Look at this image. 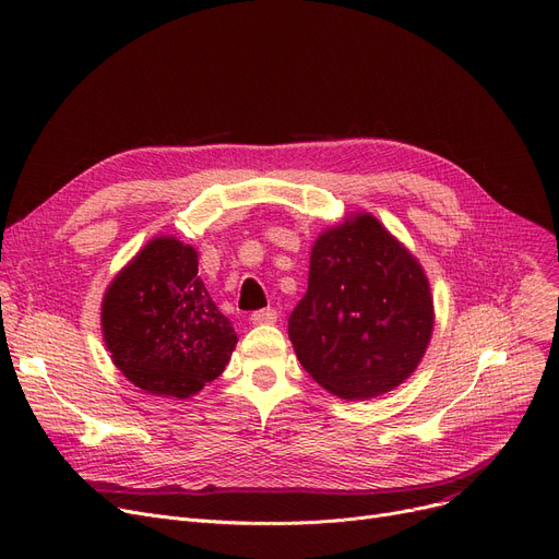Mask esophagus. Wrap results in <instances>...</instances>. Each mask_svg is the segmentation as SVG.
Segmentation results:
<instances>
[{"label":"esophagus","instance_id":"obj_1","mask_svg":"<svg viewBox=\"0 0 559 559\" xmlns=\"http://www.w3.org/2000/svg\"><path fill=\"white\" fill-rule=\"evenodd\" d=\"M278 320V312L274 308H264V310H255L251 314L253 324H274Z\"/></svg>","mask_w":559,"mask_h":559}]
</instances>
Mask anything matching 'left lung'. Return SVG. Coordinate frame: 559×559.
Listing matches in <instances>:
<instances>
[{"mask_svg": "<svg viewBox=\"0 0 559 559\" xmlns=\"http://www.w3.org/2000/svg\"><path fill=\"white\" fill-rule=\"evenodd\" d=\"M433 331L420 262L372 214L324 230L308 293L287 320L304 370L343 400L393 391L416 372Z\"/></svg>", "mask_w": 559, "mask_h": 559, "instance_id": "left-lung-1", "label": "left lung"}]
</instances>
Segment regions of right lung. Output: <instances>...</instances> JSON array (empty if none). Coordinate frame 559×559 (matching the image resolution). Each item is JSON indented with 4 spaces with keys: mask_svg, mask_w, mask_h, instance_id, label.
Instances as JSON below:
<instances>
[{
    "mask_svg": "<svg viewBox=\"0 0 559 559\" xmlns=\"http://www.w3.org/2000/svg\"><path fill=\"white\" fill-rule=\"evenodd\" d=\"M114 366L143 391L191 397L226 370L237 333L199 276V253L155 237L116 274L103 299Z\"/></svg>",
    "mask_w": 559,
    "mask_h": 559,
    "instance_id": "add662e5",
    "label": "right lung"
}]
</instances>
